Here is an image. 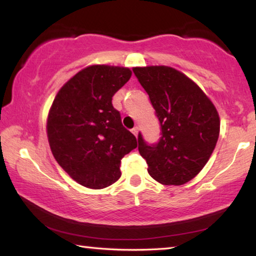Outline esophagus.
Instances as JSON below:
<instances>
[{
  "instance_id": "esophagus-1",
  "label": "esophagus",
  "mask_w": 256,
  "mask_h": 256,
  "mask_svg": "<svg viewBox=\"0 0 256 256\" xmlns=\"http://www.w3.org/2000/svg\"><path fill=\"white\" fill-rule=\"evenodd\" d=\"M138 130H140L138 127H134V128L132 129V132L135 136H137V135H138Z\"/></svg>"
}]
</instances>
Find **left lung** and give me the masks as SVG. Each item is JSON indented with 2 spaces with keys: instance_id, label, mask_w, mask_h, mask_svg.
Wrapping results in <instances>:
<instances>
[{
  "instance_id": "8db88e82",
  "label": "left lung",
  "mask_w": 256,
  "mask_h": 256,
  "mask_svg": "<svg viewBox=\"0 0 256 256\" xmlns=\"http://www.w3.org/2000/svg\"><path fill=\"white\" fill-rule=\"evenodd\" d=\"M150 97L161 137L148 145L138 134V151L152 178L182 186L199 174L220 135V116L206 94L191 78L169 66L134 68Z\"/></svg>"
}]
</instances>
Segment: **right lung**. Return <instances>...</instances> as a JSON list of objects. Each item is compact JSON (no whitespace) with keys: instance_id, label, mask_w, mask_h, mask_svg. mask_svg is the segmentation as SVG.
<instances>
[{"instance_id":"1","label":"right lung","mask_w":256,"mask_h":256,"mask_svg":"<svg viewBox=\"0 0 256 256\" xmlns=\"http://www.w3.org/2000/svg\"><path fill=\"white\" fill-rule=\"evenodd\" d=\"M132 76L128 68L92 65L70 78L51 105L46 134L60 166L78 184L104 188L120 178L121 159L137 148L112 97Z\"/></svg>"}]
</instances>
